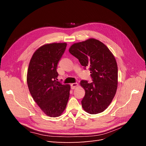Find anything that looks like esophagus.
<instances>
[{
	"label": "esophagus",
	"instance_id": "34e87169",
	"mask_svg": "<svg viewBox=\"0 0 146 146\" xmlns=\"http://www.w3.org/2000/svg\"><path fill=\"white\" fill-rule=\"evenodd\" d=\"M78 86V83H74L70 84V88H71L72 90H74L77 86Z\"/></svg>",
	"mask_w": 146,
	"mask_h": 146
}]
</instances>
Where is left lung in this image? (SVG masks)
Masks as SVG:
<instances>
[{
    "label": "left lung",
    "instance_id": "1",
    "mask_svg": "<svg viewBox=\"0 0 146 146\" xmlns=\"http://www.w3.org/2000/svg\"><path fill=\"white\" fill-rule=\"evenodd\" d=\"M77 58L84 69L89 68L92 82L82 80L85 91L82 100L87 113L94 114L103 112L111 102L117 87V66L109 48L98 39L90 38L75 43L69 50Z\"/></svg>",
    "mask_w": 146,
    "mask_h": 146
}]
</instances>
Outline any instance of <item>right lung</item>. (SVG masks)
Here are the masks:
<instances>
[{"label": "right lung", "mask_w": 146, "mask_h": 146, "mask_svg": "<svg viewBox=\"0 0 146 146\" xmlns=\"http://www.w3.org/2000/svg\"><path fill=\"white\" fill-rule=\"evenodd\" d=\"M66 43L44 45L30 60L27 82L31 95L46 115L60 116L69 98L70 85L57 81V65L66 50Z\"/></svg>", "instance_id": "obj_1"}]
</instances>
